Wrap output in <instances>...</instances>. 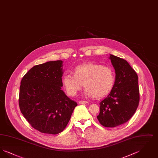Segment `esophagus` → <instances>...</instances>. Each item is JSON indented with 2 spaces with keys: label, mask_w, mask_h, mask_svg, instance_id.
<instances>
[{
  "label": "esophagus",
  "mask_w": 158,
  "mask_h": 158,
  "mask_svg": "<svg viewBox=\"0 0 158 158\" xmlns=\"http://www.w3.org/2000/svg\"><path fill=\"white\" fill-rule=\"evenodd\" d=\"M79 103L80 104H88V102L86 101H79Z\"/></svg>",
  "instance_id": "34e87169"
}]
</instances>
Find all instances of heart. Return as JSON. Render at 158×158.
Returning a JSON list of instances; mask_svg holds the SVG:
<instances>
[{
    "label": "heart",
    "mask_w": 158,
    "mask_h": 158,
    "mask_svg": "<svg viewBox=\"0 0 158 158\" xmlns=\"http://www.w3.org/2000/svg\"><path fill=\"white\" fill-rule=\"evenodd\" d=\"M115 73L111 66L85 63L74 68L72 74H66L62 84L66 94L74 97L83 86L85 94L89 97L103 98L113 89Z\"/></svg>",
    "instance_id": "heart-1"
}]
</instances>
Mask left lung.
<instances>
[{"mask_svg":"<svg viewBox=\"0 0 158 158\" xmlns=\"http://www.w3.org/2000/svg\"><path fill=\"white\" fill-rule=\"evenodd\" d=\"M115 73L113 89L100 102L97 116L106 127H115L129 120L135 113L139 102L138 76L127 61L110 54Z\"/></svg>","mask_w":158,"mask_h":158,"instance_id":"obj_1","label":"left lung"}]
</instances>
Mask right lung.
<instances>
[{"mask_svg": "<svg viewBox=\"0 0 158 158\" xmlns=\"http://www.w3.org/2000/svg\"><path fill=\"white\" fill-rule=\"evenodd\" d=\"M63 74V61H50L31 68L21 82L20 110L31 126L41 133L63 131L77 105L61 90Z\"/></svg>", "mask_w": 158, "mask_h": 158, "instance_id": "add662e5", "label": "right lung"}]
</instances>
